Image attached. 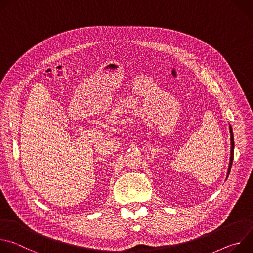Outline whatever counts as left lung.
Wrapping results in <instances>:
<instances>
[{"instance_id":"8db88e82","label":"left lung","mask_w":253,"mask_h":253,"mask_svg":"<svg viewBox=\"0 0 253 253\" xmlns=\"http://www.w3.org/2000/svg\"><path fill=\"white\" fill-rule=\"evenodd\" d=\"M230 133H231V157H230V163H229V168H228V174L230 173V170H231V165H232L233 155H234V139H233V133H232L231 127H230Z\"/></svg>"}]
</instances>
